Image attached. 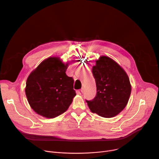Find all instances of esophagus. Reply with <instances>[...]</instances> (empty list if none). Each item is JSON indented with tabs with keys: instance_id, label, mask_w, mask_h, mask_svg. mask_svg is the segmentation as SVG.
Returning <instances> with one entry per match:
<instances>
[{
	"instance_id": "esophagus-1",
	"label": "esophagus",
	"mask_w": 159,
	"mask_h": 159,
	"mask_svg": "<svg viewBox=\"0 0 159 159\" xmlns=\"http://www.w3.org/2000/svg\"><path fill=\"white\" fill-rule=\"evenodd\" d=\"M77 93H78L79 95H82V94L83 93V90H82V89H80V90H79V91H77Z\"/></svg>"
}]
</instances>
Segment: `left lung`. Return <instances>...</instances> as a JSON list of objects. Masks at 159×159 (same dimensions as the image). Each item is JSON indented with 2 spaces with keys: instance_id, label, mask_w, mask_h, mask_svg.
I'll list each match as a JSON object with an SVG mask.
<instances>
[{
  "instance_id": "1",
  "label": "left lung",
  "mask_w": 159,
  "mask_h": 159,
  "mask_svg": "<svg viewBox=\"0 0 159 159\" xmlns=\"http://www.w3.org/2000/svg\"><path fill=\"white\" fill-rule=\"evenodd\" d=\"M92 73L97 94L92 101H86L91 112L105 118L120 113L128 104L131 87L129 77L121 67L111 58L102 56L96 61Z\"/></svg>"
}]
</instances>
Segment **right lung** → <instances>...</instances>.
<instances>
[{
	"label": "right lung",
	"mask_w": 159,
	"mask_h": 159,
	"mask_svg": "<svg viewBox=\"0 0 159 159\" xmlns=\"http://www.w3.org/2000/svg\"><path fill=\"white\" fill-rule=\"evenodd\" d=\"M68 66L58 57H49L29 75L25 92L39 115L55 118L68 109L76 93L73 79L66 74Z\"/></svg>",
	"instance_id": "1"
}]
</instances>
